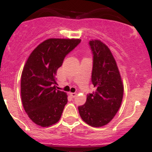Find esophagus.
<instances>
[{"mask_svg":"<svg viewBox=\"0 0 152 152\" xmlns=\"http://www.w3.org/2000/svg\"><path fill=\"white\" fill-rule=\"evenodd\" d=\"M69 95H70L72 98H75L76 96V92H69Z\"/></svg>","mask_w":152,"mask_h":152,"instance_id":"obj_1","label":"esophagus"}]
</instances>
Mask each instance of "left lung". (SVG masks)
Returning a JSON list of instances; mask_svg holds the SVG:
<instances>
[{"label": "left lung", "mask_w": 152, "mask_h": 152, "mask_svg": "<svg viewBox=\"0 0 152 152\" xmlns=\"http://www.w3.org/2000/svg\"><path fill=\"white\" fill-rule=\"evenodd\" d=\"M93 54L91 82L95 91L88 94L86 104L78 107L83 121L93 127L110 123L122 103L124 85L115 59L100 40L89 41Z\"/></svg>", "instance_id": "left-lung-1"}]
</instances>
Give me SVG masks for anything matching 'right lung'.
<instances>
[{
	"label": "right lung",
	"instance_id": "1",
	"mask_svg": "<svg viewBox=\"0 0 152 152\" xmlns=\"http://www.w3.org/2000/svg\"><path fill=\"white\" fill-rule=\"evenodd\" d=\"M81 39H49L33 50L23 67L21 98L24 110L32 122L42 127L59 121L67 95L57 90L55 76L64 58Z\"/></svg>",
	"mask_w": 152,
	"mask_h": 152
}]
</instances>
